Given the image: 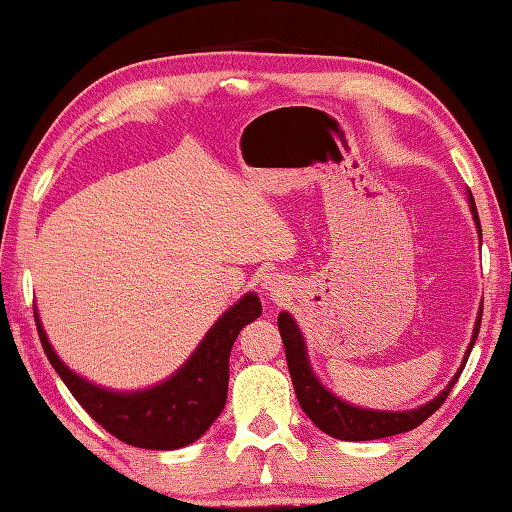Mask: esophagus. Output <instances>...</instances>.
<instances>
[{
    "mask_svg": "<svg viewBox=\"0 0 512 512\" xmlns=\"http://www.w3.org/2000/svg\"><path fill=\"white\" fill-rule=\"evenodd\" d=\"M264 289L266 291H271L273 293V296H277V291H280V282H277L275 280V277H264Z\"/></svg>",
    "mask_w": 512,
    "mask_h": 512,
    "instance_id": "esophagus-1",
    "label": "esophagus"
}]
</instances>
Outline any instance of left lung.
Instances as JSON below:
<instances>
[{
    "mask_svg": "<svg viewBox=\"0 0 512 512\" xmlns=\"http://www.w3.org/2000/svg\"><path fill=\"white\" fill-rule=\"evenodd\" d=\"M467 196H470L467 201H470L474 223L481 235V221H479V214H476V205L470 189H467ZM481 314H483V307L479 311V318H476L474 323V334H472L470 348H467L465 361L474 348L476 336H479ZM277 327H280L284 352H287V366H289L293 388H296V397L302 406V411L309 415V420L314 422L320 431H325L327 436L339 438V440H377V438H388V436H395V433H404L420 427L429 415H433L440 406H443L449 391H452V386L456 384V379L461 377L463 372L458 370L443 393H438L431 402L418 406V409H411V411L359 409V406L343 402L341 397H336L332 391H327V388L320 384L318 377L314 375V370L309 366L305 339H302V332L298 329L296 320L291 318V314L282 311V314L277 316ZM465 361H463V368H465Z\"/></svg>",
    "mask_w": 512,
    "mask_h": 512,
    "instance_id": "left-lung-1",
    "label": "left lung"
}]
</instances>
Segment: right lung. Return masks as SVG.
I'll return each mask as SVG.
<instances>
[{"label":"right lung","mask_w":512,"mask_h":512,"mask_svg":"<svg viewBox=\"0 0 512 512\" xmlns=\"http://www.w3.org/2000/svg\"><path fill=\"white\" fill-rule=\"evenodd\" d=\"M33 314L49 363L103 429L133 447L180 449L201 438L221 415L228 400L230 350L241 329L262 314V302L257 293H246L216 320L183 368L162 384L133 393L94 386L69 370L49 345L38 311Z\"/></svg>","instance_id":"add662e5"}]
</instances>
